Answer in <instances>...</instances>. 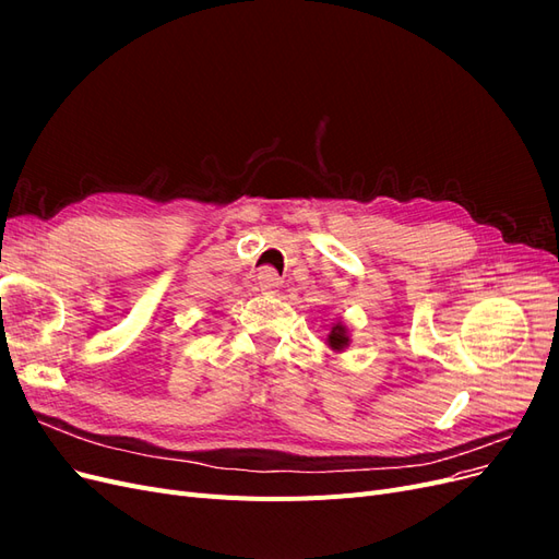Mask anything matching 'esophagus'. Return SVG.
<instances>
[{
    "label": "esophagus",
    "mask_w": 559,
    "mask_h": 559,
    "mask_svg": "<svg viewBox=\"0 0 559 559\" xmlns=\"http://www.w3.org/2000/svg\"><path fill=\"white\" fill-rule=\"evenodd\" d=\"M280 284H282V277L275 273L273 267H263L261 273H259V286H261V292H265V294L275 292Z\"/></svg>",
    "instance_id": "34e87169"
}]
</instances>
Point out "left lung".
Returning <instances> with one entry per match:
<instances>
[{"instance_id":"1","label":"left lung","mask_w":559,"mask_h":559,"mask_svg":"<svg viewBox=\"0 0 559 559\" xmlns=\"http://www.w3.org/2000/svg\"><path fill=\"white\" fill-rule=\"evenodd\" d=\"M329 345H331L333 349H337V352L347 347V331H345V326H341V324L333 326V331H331V335H329Z\"/></svg>"}]
</instances>
